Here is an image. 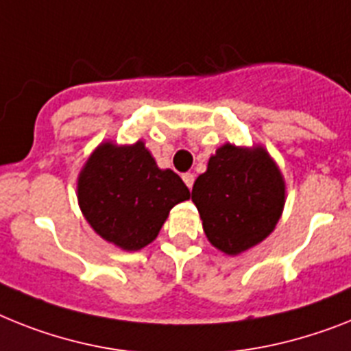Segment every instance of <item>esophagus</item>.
Here are the masks:
<instances>
[{"label": "esophagus", "instance_id": "obj_1", "mask_svg": "<svg viewBox=\"0 0 351 351\" xmlns=\"http://www.w3.org/2000/svg\"><path fill=\"white\" fill-rule=\"evenodd\" d=\"M182 181L186 182V186L188 188H192L193 186V181H195V178H193V173H182Z\"/></svg>", "mask_w": 351, "mask_h": 351}]
</instances>
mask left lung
<instances>
[{
  "instance_id": "8db88e82",
  "label": "left lung",
  "mask_w": 351,
  "mask_h": 351,
  "mask_svg": "<svg viewBox=\"0 0 351 351\" xmlns=\"http://www.w3.org/2000/svg\"><path fill=\"white\" fill-rule=\"evenodd\" d=\"M192 201L211 245L233 256L273 233L285 204V181L263 147L226 143L193 182Z\"/></svg>"
}]
</instances>
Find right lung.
I'll return each instance as SVG.
<instances>
[{"mask_svg":"<svg viewBox=\"0 0 351 351\" xmlns=\"http://www.w3.org/2000/svg\"><path fill=\"white\" fill-rule=\"evenodd\" d=\"M78 204L104 240L123 251H138L158 237L170 210L190 199L173 170H161L143 141H106L80 170Z\"/></svg>","mask_w":351,"mask_h":351,"instance_id":"obj_1","label":"right lung"}]
</instances>
